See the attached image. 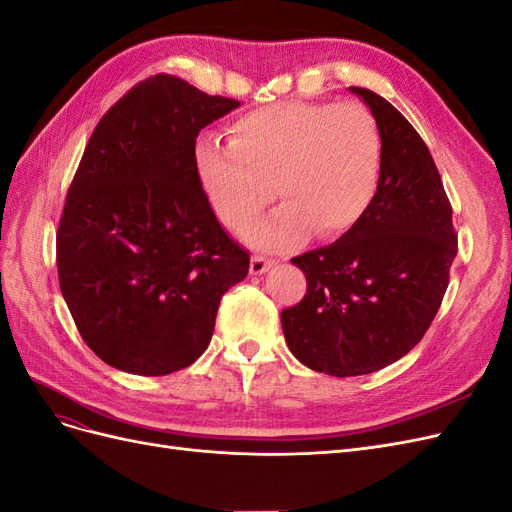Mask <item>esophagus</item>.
<instances>
[{
	"label": "esophagus",
	"instance_id": "1",
	"mask_svg": "<svg viewBox=\"0 0 512 512\" xmlns=\"http://www.w3.org/2000/svg\"><path fill=\"white\" fill-rule=\"evenodd\" d=\"M273 265H275V260H271V258H265V256H254V258H252V262H250V271H252L254 275H262L265 271H269Z\"/></svg>",
	"mask_w": 512,
	"mask_h": 512
}]
</instances>
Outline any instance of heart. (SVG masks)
Listing matches in <instances>:
<instances>
[{
    "instance_id": "obj_1",
    "label": "heart",
    "mask_w": 512,
    "mask_h": 512,
    "mask_svg": "<svg viewBox=\"0 0 512 512\" xmlns=\"http://www.w3.org/2000/svg\"><path fill=\"white\" fill-rule=\"evenodd\" d=\"M198 179L218 220L252 226L273 200L284 205L247 230L262 250H288L309 237H344L376 200L382 138L376 119L354 102H280L230 123L228 145L203 141Z\"/></svg>"
}]
</instances>
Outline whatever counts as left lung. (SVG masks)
Instances as JSON below:
<instances>
[{
	"label": "left lung",
	"instance_id": "8db88e82",
	"mask_svg": "<svg viewBox=\"0 0 512 512\" xmlns=\"http://www.w3.org/2000/svg\"><path fill=\"white\" fill-rule=\"evenodd\" d=\"M350 91L378 123L380 188L344 237L290 260L307 292L282 312L290 352L335 378L371 374L421 342L457 256L453 209L423 138L382 96Z\"/></svg>",
	"mask_w": 512,
	"mask_h": 512
}]
</instances>
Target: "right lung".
Segmentation results:
<instances>
[{"label": "right lung", "mask_w": 512, "mask_h": 512, "mask_svg": "<svg viewBox=\"0 0 512 512\" xmlns=\"http://www.w3.org/2000/svg\"><path fill=\"white\" fill-rule=\"evenodd\" d=\"M239 102L170 74L117 100L91 134L57 228L59 288L85 344L136 376L192 365L250 254L209 205L196 138Z\"/></svg>", "instance_id": "1"}]
</instances>
